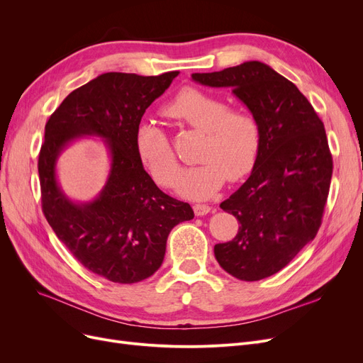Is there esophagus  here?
Listing matches in <instances>:
<instances>
[{"label":"esophagus","mask_w":363,"mask_h":363,"mask_svg":"<svg viewBox=\"0 0 363 363\" xmlns=\"http://www.w3.org/2000/svg\"><path fill=\"white\" fill-rule=\"evenodd\" d=\"M193 208H194L196 216H204L211 212V206H207V204H194Z\"/></svg>","instance_id":"34e87169"}]
</instances>
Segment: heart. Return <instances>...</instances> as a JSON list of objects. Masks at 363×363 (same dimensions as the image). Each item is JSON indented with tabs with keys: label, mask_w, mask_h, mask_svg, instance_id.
<instances>
[{
	"label": "heart",
	"mask_w": 363,
	"mask_h": 363,
	"mask_svg": "<svg viewBox=\"0 0 363 363\" xmlns=\"http://www.w3.org/2000/svg\"><path fill=\"white\" fill-rule=\"evenodd\" d=\"M163 114L204 133L200 164L184 169L177 179V191L189 200H207L226 179H241L250 174L260 150V128L252 113L228 108L218 95L185 86L162 108ZM135 151L155 181L163 186L175 182L177 156L166 132L150 121L135 130Z\"/></svg>",
	"instance_id": "heart-1"
}]
</instances>
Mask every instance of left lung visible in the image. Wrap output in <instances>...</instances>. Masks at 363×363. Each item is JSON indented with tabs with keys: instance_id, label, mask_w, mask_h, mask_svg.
<instances>
[{
	"instance_id": "1",
	"label": "left lung",
	"mask_w": 363,
	"mask_h": 363,
	"mask_svg": "<svg viewBox=\"0 0 363 363\" xmlns=\"http://www.w3.org/2000/svg\"><path fill=\"white\" fill-rule=\"evenodd\" d=\"M194 82L231 88L260 128L252 174L220 207L238 222V234L215 245L228 274L259 281L285 268L320 226L333 177L325 128L298 88L271 66L245 62Z\"/></svg>"
}]
</instances>
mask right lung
<instances>
[{"instance_id": "add662e5", "label": "right lung", "mask_w": 363, "mask_h": 363, "mask_svg": "<svg viewBox=\"0 0 363 363\" xmlns=\"http://www.w3.org/2000/svg\"><path fill=\"white\" fill-rule=\"evenodd\" d=\"M178 74L103 73L72 91L45 125L38 160L44 215L57 238L88 271L113 282L133 284L151 277L163 263L172 228L194 218L191 206L155 184L135 151L143 114ZM82 136L104 140L111 170L97 198L73 202L56 179V162Z\"/></svg>"}]
</instances>
